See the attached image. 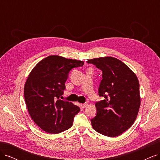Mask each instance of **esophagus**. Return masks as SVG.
Listing matches in <instances>:
<instances>
[{
	"mask_svg": "<svg viewBox=\"0 0 160 160\" xmlns=\"http://www.w3.org/2000/svg\"><path fill=\"white\" fill-rule=\"evenodd\" d=\"M88 103H83V104L81 105L82 108H85L86 107H88Z\"/></svg>",
	"mask_w": 160,
	"mask_h": 160,
	"instance_id": "1",
	"label": "esophagus"
}]
</instances>
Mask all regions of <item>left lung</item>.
Instances as JSON below:
<instances>
[{
  "label": "left lung",
  "instance_id": "8db88e82",
  "mask_svg": "<svg viewBox=\"0 0 160 160\" xmlns=\"http://www.w3.org/2000/svg\"><path fill=\"white\" fill-rule=\"evenodd\" d=\"M102 71L99 95L104 99L95 103L96 116L91 119L97 132L113 138L133 124L141 103L138 77L122 61L112 57L88 60Z\"/></svg>",
  "mask_w": 160,
  "mask_h": 160
}]
</instances>
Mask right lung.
<instances>
[{
    "label": "right lung",
    "mask_w": 160,
    "mask_h": 160,
    "mask_svg": "<svg viewBox=\"0 0 160 160\" xmlns=\"http://www.w3.org/2000/svg\"><path fill=\"white\" fill-rule=\"evenodd\" d=\"M84 62L51 55L38 62L28 76L24 88L31 118L45 132L56 134L69 129L80 108L59 99L69 71Z\"/></svg>",
    "instance_id": "obj_1"
}]
</instances>
